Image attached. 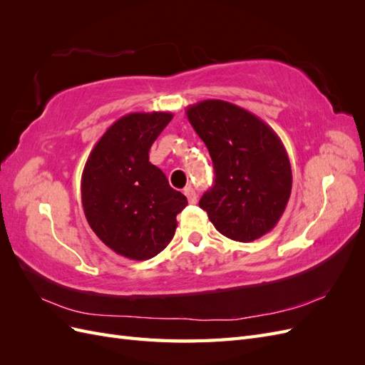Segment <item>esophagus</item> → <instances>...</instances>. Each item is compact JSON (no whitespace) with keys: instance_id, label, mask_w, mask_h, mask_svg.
I'll use <instances>...</instances> for the list:
<instances>
[{"instance_id":"esophagus-1","label":"esophagus","mask_w":365,"mask_h":365,"mask_svg":"<svg viewBox=\"0 0 365 365\" xmlns=\"http://www.w3.org/2000/svg\"><path fill=\"white\" fill-rule=\"evenodd\" d=\"M184 195H185V197H187V201H189L190 204H196V192H195V189L193 187H185L184 189Z\"/></svg>"}]
</instances>
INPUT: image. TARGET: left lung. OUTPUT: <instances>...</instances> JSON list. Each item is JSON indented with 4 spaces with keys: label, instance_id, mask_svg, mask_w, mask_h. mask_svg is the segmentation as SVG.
Listing matches in <instances>:
<instances>
[{
    "label": "left lung",
    "instance_id": "obj_1",
    "mask_svg": "<svg viewBox=\"0 0 365 365\" xmlns=\"http://www.w3.org/2000/svg\"><path fill=\"white\" fill-rule=\"evenodd\" d=\"M185 114L213 161L215 182L200 207L215 228L237 242L269 233L292 189L291 163L279 135L257 115L225 101H202Z\"/></svg>",
    "mask_w": 365,
    "mask_h": 365
}]
</instances>
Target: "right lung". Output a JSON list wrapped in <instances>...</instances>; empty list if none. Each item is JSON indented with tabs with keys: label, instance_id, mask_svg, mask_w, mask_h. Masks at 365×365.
<instances>
[{
	"label": "right lung",
	"instance_id": "obj_1",
	"mask_svg": "<svg viewBox=\"0 0 365 365\" xmlns=\"http://www.w3.org/2000/svg\"><path fill=\"white\" fill-rule=\"evenodd\" d=\"M173 118L130 113L106 129L82 173L88 224L106 247L132 260L155 257L173 239L187 197L149 161V150Z\"/></svg>",
	"mask_w": 365,
	"mask_h": 365
}]
</instances>
